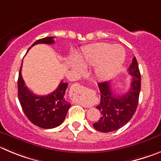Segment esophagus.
Here are the masks:
<instances>
[{
  "mask_svg": "<svg viewBox=\"0 0 161 161\" xmlns=\"http://www.w3.org/2000/svg\"><path fill=\"white\" fill-rule=\"evenodd\" d=\"M72 86H73V88L75 90H79V89H82V88H83V86H81L79 83H75ZM82 106H83V107H86V108H91V105H89V104H86V103H82Z\"/></svg>",
  "mask_w": 161,
  "mask_h": 161,
  "instance_id": "obj_1",
  "label": "esophagus"
}]
</instances>
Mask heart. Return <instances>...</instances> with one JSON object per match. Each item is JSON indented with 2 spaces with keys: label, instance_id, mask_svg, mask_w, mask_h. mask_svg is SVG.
Returning a JSON list of instances; mask_svg holds the SVG:
<instances>
[{
  "label": "heart",
  "instance_id": "obj_1",
  "mask_svg": "<svg viewBox=\"0 0 161 161\" xmlns=\"http://www.w3.org/2000/svg\"><path fill=\"white\" fill-rule=\"evenodd\" d=\"M125 59V50L119 45L111 46L106 43H98L86 46L78 58L82 67L95 66V75L101 79H106L115 75L120 69ZM76 70L80 67L73 63Z\"/></svg>",
  "mask_w": 161,
  "mask_h": 161
}]
</instances>
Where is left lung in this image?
<instances>
[{
    "label": "left lung",
    "instance_id": "1",
    "mask_svg": "<svg viewBox=\"0 0 161 161\" xmlns=\"http://www.w3.org/2000/svg\"><path fill=\"white\" fill-rule=\"evenodd\" d=\"M128 72L131 75V86L124 95H116L113 93L109 82L98 83L101 98L96 108L100 111L101 117L93 124L97 131L110 132L118 130L132 118L136 111L141 77L136 57L133 58Z\"/></svg>",
    "mask_w": 161,
    "mask_h": 161
}]
</instances>
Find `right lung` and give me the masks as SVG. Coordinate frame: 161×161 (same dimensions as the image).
<instances>
[{"mask_svg": "<svg viewBox=\"0 0 161 161\" xmlns=\"http://www.w3.org/2000/svg\"><path fill=\"white\" fill-rule=\"evenodd\" d=\"M53 37L39 39L37 44H53ZM29 49V50H30ZM22 66V65H21ZM67 82L61 81L57 89L47 95H37L27 88L21 76V66L17 81L18 99L21 108L32 124L45 129H50L63 124L70 103L65 98Z\"/></svg>", "mask_w": 161, "mask_h": 161, "instance_id": "1", "label": "right lung"}]
</instances>
